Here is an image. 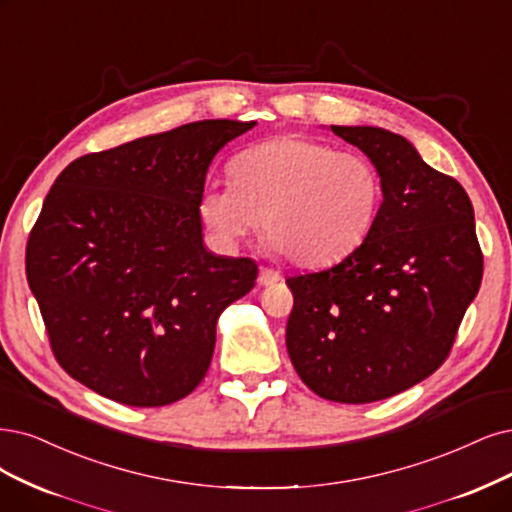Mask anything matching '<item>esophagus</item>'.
<instances>
[{
	"label": "esophagus",
	"instance_id": "esophagus-1",
	"mask_svg": "<svg viewBox=\"0 0 512 512\" xmlns=\"http://www.w3.org/2000/svg\"><path fill=\"white\" fill-rule=\"evenodd\" d=\"M280 278H282L280 272H276V270H272V268H261L257 280H259V285L270 287V285H276V282H278Z\"/></svg>",
	"mask_w": 512,
	"mask_h": 512
}]
</instances>
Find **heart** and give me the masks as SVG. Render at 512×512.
<instances>
[{"label":"heart","mask_w":512,"mask_h":512,"mask_svg":"<svg viewBox=\"0 0 512 512\" xmlns=\"http://www.w3.org/2000/svg\"><path fill=\"white\" fill-rule=\"evenodd\" d=\"M230 185L208 183L198 198L206 230L223 246L255 232L299 266L352 253L373 230L382 179L358 151L285 135L261 141L227 166Z\"/></svg>","instance_id":"1"}]
</instances>
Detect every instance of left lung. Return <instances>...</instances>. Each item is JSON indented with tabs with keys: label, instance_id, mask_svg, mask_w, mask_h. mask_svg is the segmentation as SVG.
Wrapping results in <instances>:
<instances>
[{
	"label": "left lung",
	"instance_id": "8db88e82",
	"mask_svg": "<svg viewBox=\"0 0 512 512\" xmlns=\"http://www.w3.org/2000/svg\"><path fill=\"white\" fill-rule=\"evenodd\" d=\"M382 179L373 230L337 266L287 278V350L304 384L335 403H373L437 371L483 276L464 187L405 137L331 126Z\"/></svg>",
	"mask_w": 512,
	"mask_h": 512
}]
</instances>
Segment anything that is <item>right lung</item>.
Here are the masks:
<instances>
[{"mask_svg": "<svg viewBox=\"0 0 512 512\" xmlns=\"http://www.w3.org/2000/svg\"><path fill=\"white\" fill-rule=\"evenodd\" d=\"M257 122L202 120L73 160L27 242L59 365L105 399L162 407L208 371L217 320L257 263L206 251L198 198L217 151Z\"/></svg>", "mask_w": 512, "mask_h": 512, "instance_id": "obj_1", "label": "right lung"}]
</instances>
